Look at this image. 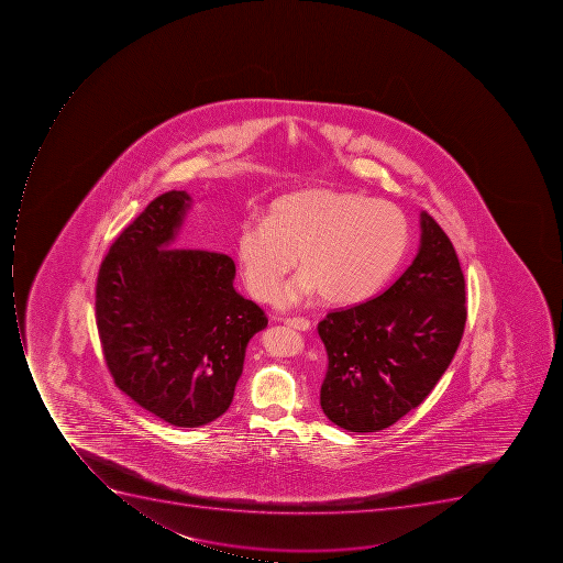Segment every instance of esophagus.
<instances>
[{"mask_svg":"<svg viewBox=\"0 0 563 563\" xmlns=\"http://www.w3.org/2000/svg\"><path fill=\"white\" fill-rule=\"evenodd\" d=\"M288 328L299 329V331H310L311 322L305 317H292V319H285Z\"/></svg>","mask_w":563,"mask_h":563,"instance_id":"34e87169","label":"esophagus"}]
</instances>
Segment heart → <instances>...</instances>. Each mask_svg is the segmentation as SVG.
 <instances>
[{
    "label": "heart",
    "mask_w": 563,
    "mask_h": 563,
    "mask_svg": "<svg viewBox=\"0 0 563 563\" xmlns=\"http://www.w3.org/2000/svg\"><path fill=\"white\" fill-rule=\"evenodd\" d=\"M410 227L398 206L355 191L308 188L279 197L267 218L241 223L235 255L253 297L271 301L299 261L305 273L279 294L290 306L320 292L354 305L380 287L407 252Z\"/></svg>",
    "instance_id": "1"
}]
</instances>
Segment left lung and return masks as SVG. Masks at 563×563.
<instances>
[{
	"label": "left lung",
	"mask_w": 563,
	"mask_h": 563,
	"mask_svg": "<svg viewBox=\"0 0 563 563\" xmlns=\"http://www.w3.org/2000/svg\"><path fill=\"white\" fill-rule=\"evenodd\" d=\"M465 276L442 227L421 213L412 264L372 301L331 311L319 323L328 352L320 407L354 433L395 424L440 380L465 331Z\"/></svg>",
	"instance_id": "1"
}]
</instances>
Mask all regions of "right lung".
<instances>
[{"mask_svg": "<svg viewBox=\"0 0 563 563\" xmlns=\"http://www.w3.org/2000/svg\"><path fill=\"white\" fill-rule=\"evenodd\" d=\"M191 206L156 197L112 243L98 271V336L124 395L177 428L227 412L246 346L267 317L235 292V264L209 250L173 249Z\"/></svg>", "mask_w": 563, "mask_h": 563, "instance_id": "1", "label": "right lung"}]
</instances>
